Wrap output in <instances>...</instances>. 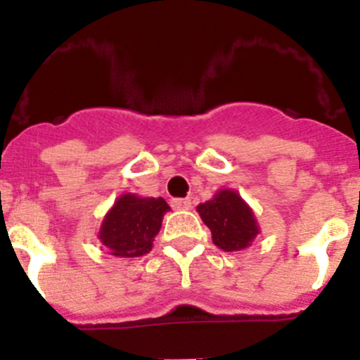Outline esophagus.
<instances>
[{"label": "esophagus", "instance_id": "1", "mask_svg": "<svg viewBox=\"0 0 360 360\" xmlns=\"http://www.w3.org/2000/svg\"><path fill=\"white\" fill-rule=\"evenodd\" d=\"M171 207L176 211H187L191 209V200L189 198H174L171 200Z\"/></svg>", "mask_w": 360, "mask_h": 360}]
</instances>
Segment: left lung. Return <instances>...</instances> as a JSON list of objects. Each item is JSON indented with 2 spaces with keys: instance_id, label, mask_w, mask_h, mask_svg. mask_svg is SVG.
Masks as SVG:
<instances>
[{
  "instance_id": "obj_1",
  "label": "left lung",
  "mask_w": 360,
  "mask_h": 360,
  "mask_svg": "<svg viewBox=\"0 0 360 360\" xmlns=\"http://www.w3.org/2000/svg\"><path fill=\"white\" fill-rule=\"evenodd\" d=\"M200 218L212 234V243L225 252L249 249L259 234V225L250 205L234 189H219L205 203H200Z\"/></svg>"
}]
</instances>
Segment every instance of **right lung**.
Masks as SVG:
<instances>
[{"mask_svg": "<svg viewBox=\"0 0 360 360\" xmlns=\"http://www.w3.org/2000/svg\"><path fill=\"white\" fill-rule=\"evenodd\" d=\"M169 205L164 198L124 193L104 216L98 241L115 257H141L153 247Z\"/></svg>", "mask_w": 360, "mask_h": 360, "instance_id": "obj_1", "label": "right lung"}]
</instances>
